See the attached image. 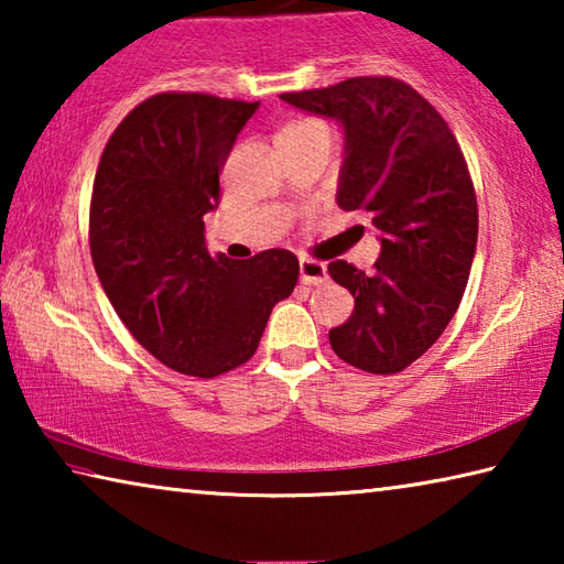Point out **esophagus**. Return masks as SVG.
<instances>
[{
  "instance_id": "obj_1",
  "label": "esophagus",
  "mask_w": 564,
  "mask_h": 564,
  "mask_svg": "<svg viewBox=\"0 0 564 564\" xmlns=\"http://www.w3.org/2000/svg\"><path fill=\"white\" fill-rule=\"evenodd\" d=\"M328 281V269L326 263L313 261V259H301V283L305 285H321Z\"/></svg>"
}]
</instances>
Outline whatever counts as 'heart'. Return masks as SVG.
<instances>
[{
  "instance_id": "heart-1",
  "label": "heart",
  "mask_w": 564,
  "mask_h": 564,
  "mask_svg": "<svg viewBox=\"0 0 564 564\" xmlns=\"http://www.w3.org/2000/svg\"><path fill=\"white\" fill-rule=\"evenodd\" d=\"M318 121H295V123H289V127H285L283 131H295V129H305V127H316ZM281 131V133H283Z\"/></svg>"
}]
</instances>
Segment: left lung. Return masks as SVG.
Wrapping results in <instances>:
<instances>
[{"label": "left lung", "mask_w": 564, "mask_h": 564, "mask_svg": "<svg viewBox=\"0 0 564 564\" xmlns=\"http://www.w3.org/2000/svg\"><path fill=\"white\" fill-rule=\"evenodd\" d=\"M291 107L343 123V212H366L380 231L376 271L348 261L330 279L356 299L328 333L340 360L390 376L417 360L455 316L477 243L470 171L451 127L393 76H352L326 89L281 94Z\"/></svg>", "instance_id": "left-lung-1"}]
</instances>
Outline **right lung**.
I'll return each instance as SVG.
<instances>
[{
  "label": "right lung",
  "instance_id": "right-lung-1",
  "mask_svg": "<svg viewBox=\"0 0 564 564\" xmlns=\"http://www.w3.org/2000/svg\"><path fill=\"white\" fill-rule=\"evenodd\" d=\"M259 101L154 94L111 133L94 178L91 261L123 326L164 366L228 373L259 348L273 305L299 281V259L269 248L236 263L206 248L218 174Z\"/></svg>",
  "mask_w": 564,
  "mask_h": 564
}]
</instances>
